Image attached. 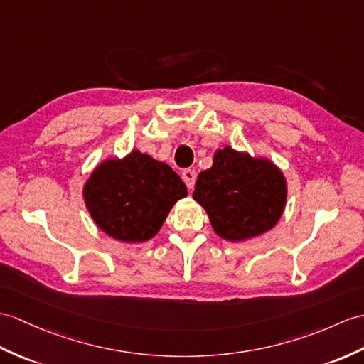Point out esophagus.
Wrapping results in <instances>:
<instances>
[{"mask_svg":"<svg viewBox=\"0 0 364 364\" xmlns=\"http://www.w3.org/2000/svg\"><path fill=\"white\" fill-rule=\"evenodd\" d=\"M181 178L186 183V186H188V189H193V184H196V180H197V173L193 168H184L181 172Z\"/></svg>","mask_w":364,"mask_h":364,"instance_id":"obj_1","label":"esophagus"}]
</instances>
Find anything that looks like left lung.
<instances>
[{
    "mask_svg": "<svg viewBox=\"0 0 364 364\" xmlns=\"http://www.w3.org/2000/svg\"><path fill=\"white\" fill-rule=\"evenodd\" d=\"M192 197L206 209L220 237L240 242L272 230L284 213L287 184L267 159L231 147L217 150L214 164L198 175Z\"/></svg>",
    "mask_w": 364,
    "mask_h": 364,
    "instance_id": "8db88e82",
    "label": "left lung"
}]
</instances>
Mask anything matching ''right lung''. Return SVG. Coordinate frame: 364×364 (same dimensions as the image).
<instances>
[{
    "label": "right lung",
    "mask_w": 364,
    "mask_h": 364,
    "mask_svg": "<svg viewBox=\"0 0 364 364\" xmlns=\"http://www.w3.org/2000/svg\"><path fill=\"white\" fill-rule=\"evenodd\" d=\"M83 196L100 230L116 240L139 243L154 237L188 189L167 164L134 150L100 164Z\"/></svg>",
    "instance_id": "right-lung-1"
}]
</instances>
